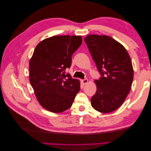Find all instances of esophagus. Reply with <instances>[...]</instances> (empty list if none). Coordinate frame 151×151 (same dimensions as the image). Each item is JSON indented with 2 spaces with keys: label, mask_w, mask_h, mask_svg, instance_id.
Wrapping results in <instances>:
<instances>
[{
  "label": "esophagus",
  "mask_w": 151,
  "mask_h": 151,
  "mask_svg": "<svg viewBox=\"0 0 151 151\" xmlns=\"http://www.w3.org/2000/svg\"><path fill=\"white\" fill-rule=\"evenodd\" d=\"M81 82H82V83L83 84L85 85V84H87V83L88 82V80L87 78H85V79H84V80H82Z\"/></svg>",
  "instance_id": "1"
}]
</instances>
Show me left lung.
<instances>
[{
    "label": "left lung",
    "instance_id": "8db88e82",
    "mask_svg": "<svg viewBox=\"0 0 151 151\" xmlns=\"http://www.w3.org/2000/svg\"><path fill=\"white\" fill-rule=\"evenodd\" d=\"M84 41L101 75L95 81L97 89L91 105L99 112L110 113L121 106L130 91L132 61L125 48L110 36L92 34Z\"/></svg>",
    "mask_w": 151,
    "mask_h": 151
}]
</instances>
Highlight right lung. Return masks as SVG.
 I'll use <instances>...</instances> for the list:
<instances>
[{
  "label": "right lung",
  "mask_w": 151,
  "mask_h": 151,
  "mask_svg": "<svg viewBox=\"0 0 151 151\" xmlns=\"http://www.w3.org/2000/svg\"><path fill=\"white\" fill-rule=\"evenodd\" d=\"M81 36H56L37 44L30 60V82L41 106L61 113L73 104L81 89L80 82L65 69L73 54L81 45Z\"/></svg>",
  "instance_id": "obj_1"
}]
</instances>
